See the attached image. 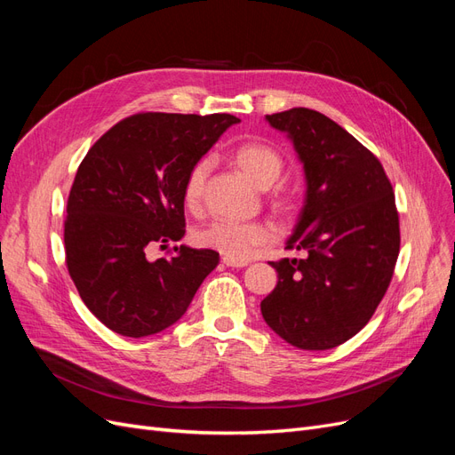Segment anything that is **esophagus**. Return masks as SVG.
Instances as JSON below:
<instances>
[{"label":"esophagus","mask_w":455,"mask_h":455,"mask_svg":"<svg viewBox=\"0 0 455 455\" xmlns=\"http://www.w3.org/2000/svg\"><path fill=\"white\" fill-rule=\"evenodd\" d=\"M222 261L224 264L228 266V267H244V266H249V261H244V259H231V258H222Z\"/></svg>","instance_id":"34e87169"}]
</instances>
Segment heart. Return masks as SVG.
I'll return each instance as SVG.
<instances>
[{
    "label": "heart",
    "mask_w": 455,
    "mask_h": 455,
    "mask_svg": "<svg viewBox=\"0 0 455 455\" xmlns=\"http://www.w3.org/2000/svg\"><path fill=\"white\" fill-rule=\"evenodd\" d=\"M233 163L251 178L258 188H269L283 174L284 157L279 149L264 142H243L233 149ZM212 171L209 156L199 157L191 164L182 186V199L189 211H199L204 199V186ZM271 201L279 211L292 209L294 199L286 188L271 191ZM277 231L269 222H229L214 220L209 226L196 231V243L203 249H211L231 259H246L259 246L269 244Z\"/></svg>",
    "instance_id": "b5f03b06"
}]
</instances>
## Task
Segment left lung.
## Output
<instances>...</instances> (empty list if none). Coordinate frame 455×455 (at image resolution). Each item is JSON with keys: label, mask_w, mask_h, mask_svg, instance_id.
I'll list each match as a JSON object with an SVG mask.
<instances>
[{"label": "left lung", "mask_w": 455, "mask_h": 455, "mask_svg": "<svg viewBox=\"0 0 455 455\" xmlns=\"http://www.w3.org/2000/svg\"><path fill=\"white\" fill-rule=\"evenodd\" d=\"M266 119L288 132L304 163L306 204L286 249L307 256L269 261L279 281L261 315L294 347L332 349L361 332L393 279L401 249L393 186L368 148L315 109Z\"/></svg>", "instance_id": "left-lung-1"}]
</instances>
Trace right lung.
Listing matches in <instances>:
<instances>
[{
	"mask_svg": "<svg viewBox=\"0 0 455 455\" xmlns=\"http://www.w3.org/2000/svg\"><path fill=\"white\" fill-rule=\"evenodd\" d=\"M237 121L229 114H134L81 161L66 204V267L85 306L114 332L142 338L169 328L218 266L209 249L174 246L156 261L146 252L184 237V178Z\"/></svg>",
	"mask_w": 455,
	"mask_h": 455,
	"instance_id": "obj_1",
	"label": "right lung"
}]
</instances>
